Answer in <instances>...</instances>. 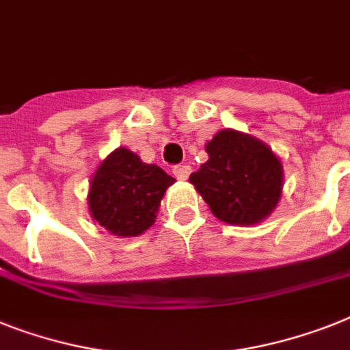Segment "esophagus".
Masks as SVG:
<instances>
[{
  "label": "esophagus",
  "mask_w": 350,
  "mask_h": 350,
  "mask_svg": "<svg viewBox=\"0 0 350 350\" xmlns=\"http://www.w3.org/2000/svg\"><path fill=\"white\" fill-rule=\"evenodd\" d=\"M172 174H174L176 178H178V180H180V181H185V180H187V178H189V174H190V167L189 165H176V167H172Z\"/></svg>",
  "instance_id": "34e87169"
}]
</instances>
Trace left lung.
<instances>
[{
    "label": "left lung",
    "mask_w": 350,
    "mask_h": 350,
    "mask_svg": "<svg viewBox=\"0 0 350 350\" xmlns=\"http://www.w3.org/2000/svg\"><path fill=\"white\" fill-rule=\"evenodd\" d=\"M208 161L190 174L211 213L228 224H256L274 210L283 189V167L265 144L224 130L206 144Z\"/></svg>",
    "instance_id": "1"
}]
</instances>
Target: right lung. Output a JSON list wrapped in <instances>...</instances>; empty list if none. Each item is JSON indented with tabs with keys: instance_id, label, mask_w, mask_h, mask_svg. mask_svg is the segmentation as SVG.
Segmentation results:
<instances>
[{
	"instance_id": "1",
	"label": "right lung",
	"mask_w": 350,
	"mask_h": 350,
	"mask_svg": "<svg viewBox=\"0 0 350 350\" xmlns=\"http://www.w3.org/2000/svg\"><path fill=\"white\" fill-rule=\"evenodd\" d=\"M174 178L135 152L119 148L98 167L90 181V213L117 237H137L151 228Z\"/></svg>"
}]
</instances>
